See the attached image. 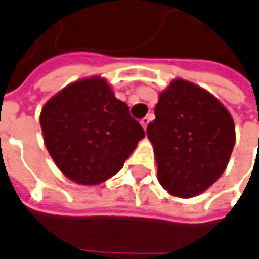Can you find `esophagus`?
I'll use <instances>...</instances> for the list:
<instances>
[{
    "instance_id": "34e87169",
    "label": "esophagus",
    "mask_w": 259,
    "mask_h": 259,
    "mask_svg": "<svg viewBox=\"0 0 259 259\" xmlns=\"http://www.w3.org/2000/svg\"><path fill=\"white\" fill-rule=\"evenodd\" d=\"M148 123H150V117H143L142 120H140V124H142L143 125V128H144V130H146L147 128V125H148Z\"/></svg>"
}]
</instances>
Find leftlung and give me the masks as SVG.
Returning <instances> with one entry per match:
<instances>
[{
	"label": "left lung",
	"mask_w": 259,
	"mask_h": 259,
	"mask_svg": "<svg viewBox=\"0 0 259 259\" xmlns=\"http://www.w3.org/2000/svg\"><path fill=\"white\" fill-rule=\"evenodd\" d=\"M156 119L147 127L158 164V181L179 198H192L214 185L227 167L235 125L225 105L183 78L159 95Z\"/></svg>",
	"instance_id": "left-lung-1"
}]
</instances>
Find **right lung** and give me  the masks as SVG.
I'll return each mask as SVG.
<instances>
[{
	"label": "right lung",
	"mask_w": 259,
	"mask_h": 259,
	"mask_svg": "<svg viewBox=\"0 0 259 259\" xmlns=\"http://www.w3.org/2000/svg\"><path fill=\"white\" fill-rule=\"evenodd\" d=\"M40 124L59 169L80 185H99L123 168L144 130L104 78L72 82L42 107Z\"/></svg>",
	"instance_id": "1"
}]
</instances>
